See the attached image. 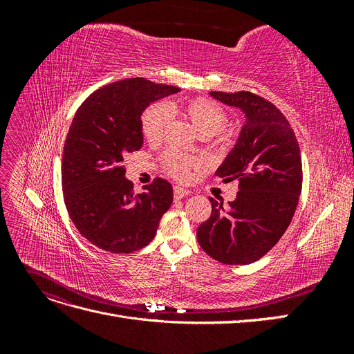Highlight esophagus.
Returning a JSON list of instances; mask_svg holds the SVG:
<instances>
[{"label":"esophagus","mask_w":354,"mask_h":354,"mask_svg":"<svg viewBox=\"0 0 354 354\" xmlns=\"http://www.w3.org/2000/svg\"><path fill=\"white\" fill-rule=\"evenodd\" d=\"M187 195H190V190L185 189V187H180V186H176L174 187V198L176 199H183L186 198Z\"/></svg>","instance_id":"1"}]
</instances>
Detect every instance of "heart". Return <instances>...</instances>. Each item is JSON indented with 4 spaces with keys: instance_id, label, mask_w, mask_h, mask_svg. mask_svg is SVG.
Here are the masks:
<instances>
[{
    "instance_id": "heart-1",
    "label": "heart",
    "mask_w": 354,
    "mask_h": 354,
    "mask_svg": "<svg viewBox=\"0 0 354 354\" xmlns=\"http://www.w3.org/2000/svg\"><path fill=\"white\" fill-rule=\"evenodd\" d=\"M171 115L183 116L202 137L217 134L227 122L226 111L218 103L205 97L189 99L181 103L167 102L164 104H152L142 115V131L149 143L158 145L162 142ZM162 165L171 177L187 181L192 168L196 167V162L192 158L173 151L162 156Z\"/></svg>"
}]
</instances>
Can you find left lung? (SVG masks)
I'll return each mask as SVG.
<instances>
[{
    "label": "left lung",
    "instance_id": "8db88e82",
    "mask_svg": "<svg viewBox=\"0 0 354 354\" xmlns=\"http://www.w3.org/2000/svg\"><path fill=\"white\" fill-rule=\"evenodd\" d=\"M214 99L246 115L236 146L217 169L238 181L227 207L209 198L211 216L196 230L201 248L223 264H250L279 242L291 224L303 187L295 133L273 103L251 91H211Z\"/></svg>",
    "mask_w": 354,
    "mask_h": 354
}]
</instances>
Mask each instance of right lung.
I'll use <instances>...</instances> for the list:
<instances>
[{"label": "right lung", "mask_w": 354, "mask_h": 354, "mask_svg": "<svg viewBox=\"0 0 354 354\" xmlns=\"http://www.w3.org/2000/svg\"><path fill=\"white\" fill-rule=\"evenodd\" d=\"M177 91L145 78L116 81L90 94L73 116L63 146V198L75 227L103 251L142 250L171 207L173 186L167 180L156 177L136 194L122 160L143 145V111Z\"/></svg>", "instance_id": "right-lung-1"}]
</instances>
